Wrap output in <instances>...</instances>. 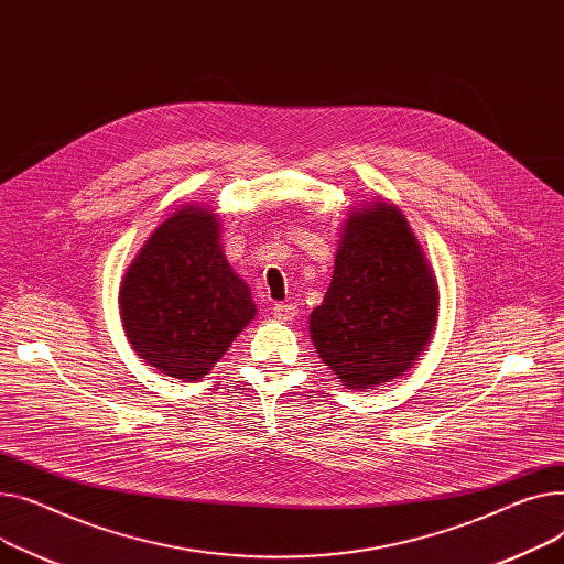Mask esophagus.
Instances as JSON below:
<instances>
[{"mask_svg": "<svg viewBox=\"0 0 564 564\" xmlns=\"http://www.w3.org/2000/svg\"><path fill=\"white\" fill-rule=\"evenodd\" d=\"M273 316H275L280 323H289V321H293V318L297 316V307L291 305V303H278V305L273 307Z\"/></svg>", "mask_w": 564, "mask_h": 564, "instance_id": "1", "label": "esophagus"}]
</instances>
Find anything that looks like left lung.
Masks as SVG:
<instances>
[{
    "label": "left lung",
    "mask_w": 564,
    "mask_h": 564,
    "mask_svg": "<svg viewBox=\"0 0 564 564\" xmlns=\"http://www.w3.org/2000/svg\"><path fill=\"white\" fill-rule=\"evenodd\" d=\"M440 289L403 212L389 200L352 209L333 282L310 314V337L348 389L405 376L435 335Z\"/></svg>",
    "instance_id": "8db88e82"
}]
</instances>
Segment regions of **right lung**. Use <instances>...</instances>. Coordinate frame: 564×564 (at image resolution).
Instances as JSON below:
<instances>
[{
  "instance_id": "right-lung-1",
  "label": "right lung",
  "mask_w": 564,
  "mask_h": 564,
  "mask_svg": "<svg viewBox=\"0 0 564 564\" xmlns=\"http://www.w3.org/2000/svg\"><path fill=\"white\" fill-rule=\"evenodd\" d=\"M118 310L139 359L184 382L205 378L257 316L205 205H184L152 231L127 267Z\"/></svg>"
}]
</instances>
